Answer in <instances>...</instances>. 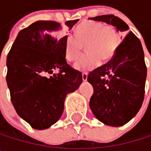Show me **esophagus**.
<instances>
[{
  "mask_svg": "<svg viewBox=\"0 0 151 151\" xmlns=\"http://www.w3.org/2000/svg\"><path fill=\"white\" fill-rule=\"evenodd\" d=\"M87 76H88V74H87L86 73H82V79H83V81H86Z\"/></svg>",
  "mask_w": 151,
  "mask_h": 151,
  "instance_id": "esophagus-1",
  "label": "esophagus"
}]
</instances>
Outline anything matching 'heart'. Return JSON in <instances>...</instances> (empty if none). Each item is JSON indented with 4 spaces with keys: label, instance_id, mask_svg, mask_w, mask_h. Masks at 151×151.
I'll return each instance as SVG.
<instances>
[{
    "label": "heart",
    "instance_id": "b5f03b06",
    "mask_svg": "<svg viewBox=\"0 0 151 151\" xmlns=\"http://www.w3.org/2000/svg\"><path fill=\"white\" fill-rule=\"evenodd\" d=\"M119 45V35L110 25L100 22H84L75 30V36H67L65 39V57L74 61L80 55L84 45L87 52L75 63L77 70L90 71L101 63L108 61Z\"/></svg>",
    "mask_w": 151,
    "mask_h": 151
}]
</instances>
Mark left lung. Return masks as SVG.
I'll return each mask as SVG.
<instances>
[{
	"label": "left lung",
	"instance_id": "obj_1",
	"mask_svg": "<svg viewBox=\"0 0 151 151\" xmlns=\"http://www.w3.org/2000/svg\"><path fill=\"white\" fill-rule=\"evenodd\" d=\"M89 19L111 24L125 36L113 58L87 77L93 87L89 102L93 114L106 125L120 127L136 116L144 99L147 67L143 50L119 17L104 15Z\"/></svg>",
	"mask_w": 151,
	"mask_h": 151
}]
</instances>
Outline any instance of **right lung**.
Wrapping results in <instances>:
<instances>
[{
    "instance_id": "right-lung-1",
    "label": "right lung",
    "mask_w": 151,
    "mask_h": 151,
    "mask_svg": "<svg viewBox=\"0 0 151 151\" xmlns=\"http://www.w3.org/2000/svg\"><path fill=\"white\" fill-rule=\"evenodd\" d=\"M78 21H67L71 29ZM54 21H37L22 29L7 57V84L17 114L35 129H46L61 117L68 93L82 83V73L65 57V37ZM59 73L55 74L54 72Z\"/></svg>"
}]
</instances>
